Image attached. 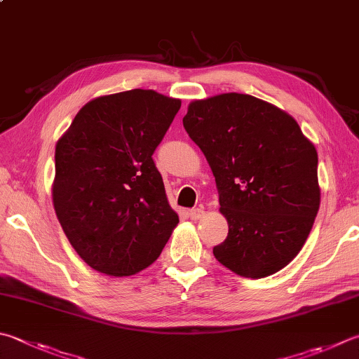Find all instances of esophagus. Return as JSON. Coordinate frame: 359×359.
<instances>
[{
  "label": "esophagus",
  "instance_id": "obj_1",
  "mask_svg": "<svg viewBox=\"0 0 359 359\" xmlns=\"http://www.w3.org/2000/svg\"><path fill=\"white\" fill-rule=\"evenodd\" d=\"M203 215H205V211H203L201 208H194L189 211V217H191L192 220H198L203 217Z\"/></svg>",
  "mask_w": 359,
  "mask_h": 359
}]
</instances>
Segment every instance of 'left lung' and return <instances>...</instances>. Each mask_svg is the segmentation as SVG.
I'll return each mask as SVG.
<instances>
[{
	"label": "left lung",
	"mask_w": 359,
	"mask_h": 359,
	"mask_svg": "<svg viewBox=\"0 0 359 359\" xmlns=\"http://www.w3.org/2000/svg\"><path fill=\"white\" fill-rule=\"evenodd\" d=\"M182 125L206 156L228 236L212 253L245 278L292 261L320 205L316 147L278 107L245 93L195 100Z\"/></svg>",
	"instance_id": "8db88e82"
}]
</instances>
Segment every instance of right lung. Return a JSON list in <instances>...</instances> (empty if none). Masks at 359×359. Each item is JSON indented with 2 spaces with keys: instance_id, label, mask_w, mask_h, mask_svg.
Here are the masks:
<instances>
[{
  "instance_id": "right-lung-1",
  "label": "right lung",
  "mask_w": 359,
  "mask_h": 359,
  "mask_svg": "<svg viewBox=\"0 0 359 359\" xmlns=\"http://www.w3.org/2000/svg\"><path fill=\"white\" fill-rule=\"evenodd\" d=\"M180 107L144 89L98 97L57 140L54 211L72 247L101 273L147 269L178 225L153 153Z\"/></svg>"
}]
</instances>
